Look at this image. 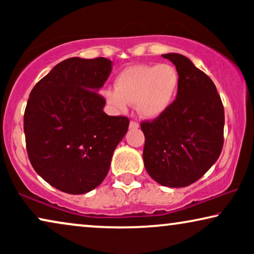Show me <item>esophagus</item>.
<instances>
[{
    "instance_id": "34e87169",
    "label": "esophagus",
    "mask_w": 254,
    "mask_h": 254,
    "mask_svg": "<svg viewBox=\"0 0 254 254\" xmlns=\"http://www.w3.org/2000/svg\"><path fill=\"white\" fill-rule=\"evenodd\" d=\"M138 126H140V125H138V123H136V121H134V120H131L129 123V128H131V129L138 128Z\"/></svg>"
}]
</instances>
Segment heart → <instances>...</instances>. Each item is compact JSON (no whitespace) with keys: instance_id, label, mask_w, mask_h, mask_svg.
<instances>
[{"instance_id":"obj_1","label":"heart","mask_w":254,"mask_h":254,"mask_svg":"<svg viewBox=\"0 0 254 254\" xmlns=\"http://www.w3.org/2000/svg\"><path fill=\"white\" fill-rule=\"evenodd\" d=\"M179 89V74L171 64H140L124 69L114 88L104 91L114 109L124 112L128 104H136L141 117L156 118L164 113Z\"/></svg>"}]
</instances>
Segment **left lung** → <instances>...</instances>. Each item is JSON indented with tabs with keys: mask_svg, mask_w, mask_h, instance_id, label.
Here are the masks:
<instances>
[{
	"mask_svg": "<svg viewBox=\"0 0 254 254\" xmlns=\"http://www.w3.org/2000/svg\"><path fill=\"white\" fill-rule=\"evenodd\" d=\"M176 65L179 89L172 105L141 123L144 166L155 182L186 187L199 180L220 157L224 109L209 76L178 53L164 54Z\"/></svg>",
	"mask_w": 254,
	"mask_h": 254,
	"instance_id": "1",
	"label": "left lung"
}]
</instances>
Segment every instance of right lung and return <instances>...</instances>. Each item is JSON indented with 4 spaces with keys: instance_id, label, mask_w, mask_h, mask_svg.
Instances as JSON below:
<instances>
[{
    "instance_id": "add662e5",
    "label": "right lung",
    "mask_w": 254,
    "mask_h": 254,
    "mask_svg": "<svg viewBox=\"0 0 254 254\" xmlns=\"http://www.w3.org/2000/svg\"><path fill=\"white\" fill-rule=\"evenodd\" d=\"M112 62L69 58L34 85L24 112L27 156L36 172L55 189L84 194L103 183L118 143L129 126L107 116L100 96Z\"/></svg>"
}]
</instances>
